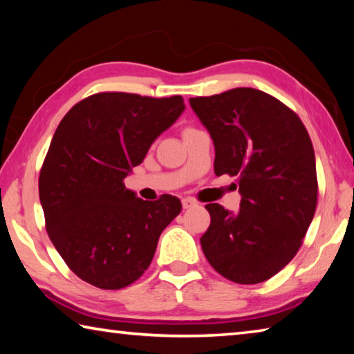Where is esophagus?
<instances>
[{"mask_svg": "<svg viewBox=\"0 0 354 354\" xmlns=\"http://www.w3.org/2000/svg\"><path fill=\"white\" fill-rule=\"evenodd\" d=\"M181 201H183V207L184 209H189V207L196 206V201L194 198H190V196H185V198H183Z\"/></svg>", "mask_w": 354, "mask_h": 354, "instance_id": "esophagus-1", "label": "esophagus"}]
</instances>
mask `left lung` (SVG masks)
I'll list each match as a JSON object with an SVG mask.
<instances>
[{"instance_id": "left-lung-1", "label": "left lung", "mask_w": 354, "mask_h": 354, "mask_svg": "<svg viewBox=\"0 0 354 354\" xmlns=\"http://www.w3.org/2000/svg\"><path fill=\"white\" fill-rule=\"evenodd\" d=\"M189 101L214 140L215 175L237 176L242 195L237 212L206 205L203 253L232 283H263L293 259L314 218L313 142L290 107L257 88Z\"/></svg>"}]
</instances>
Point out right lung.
Masks as SVG:
<instances>
[{
    "label": "right lung",
    "mask_w": 354,
    "mask_h": 354,
    "mask_svg": "<svg viewBox=\"0 0 354 354\" xmlns=\"http://www.w3.org/2000/svg\"><path fill=\"white\" fill-rule=\"evenodd\" d=\"M170 98L101 92L65 113L39 176L45 226L76 277L98 289H123L145 273L160 232L181 212L176 196L137 198L123 179L156 137L184 111Z\"/></svg>",
    "instance_id": "right-lung-1"
}]
</instances>
